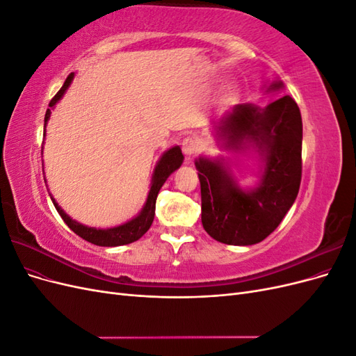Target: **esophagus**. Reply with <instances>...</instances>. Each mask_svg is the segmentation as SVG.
<instances>
[{
    "instance_id": "esophagus-1",
    "label": "esophagus",
    "mask_w": 356,
    "mask_h": 356,
    "mask_svg": "<svg viewBox=\"0 0 356 356\" xmlns=\"http://www.w3.org/2000/svg\"><path fill=\"white\" fill-rule=\"evenodd\" d=\"M181 148H182V153L186 156H193L197 152V143L193 138H186L184 141H182Z\"/></svg>"
}]
</instances>
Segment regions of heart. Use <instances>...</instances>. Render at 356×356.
I'll use <instances>...</instances> for the list:
<instances>
[{"label": "heart", "mask_w": 356, "mask_h": 356, "mask_svg": "<svg viewBox=\"0 0 356 356\" xmlns=\"http://www.w3.org/2000/svg\"><path fill=\"white\" fill-rule=\"evenodd\" d=\"M229 93H230V95H233V93H234V92H233V89H232V90H230V92H229Z\"/></svg>", "instance_id": "b5f03b06"}]
</instances>
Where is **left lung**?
<instances>
[{
	"instance_id": "left-lung-1",
	"label": "left lung",
	"mask_w": 356,
	"mask_h": 356,
	"mask_svg": "<svg viewBox=\"0 0 356 356\" xmlns=\"http://www.w3.org/2000/svg\"><path fill=\"white\" fill-rule=\"evenodd\" d=\"M266 93L284 90V83L264 84ZM221 149L254 152L260 160L257 186L243 188L222 156H200L202 224L221 243L248 246L264 241L293 207L301 181L303 123L298 105L282 96L266 106L236 105L212 123Z\"/></svg>"
}]
</instances>
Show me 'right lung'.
<instances>
[{
	"label": "right lung",
	"mask_w": 356,
	"mask_h": 356,
	"mask_svg": "<svg viewBox=\"0 0 356 356\" xmlns=\"http://www.w3.org/2000/svg\"><path fill=\"white\" fill-rule=\"evenodd\" d=\"M74 75H75L74 72H71L68 75V79L65 80V83H63L62 89L55 95V98H53L49 104L50 108H47L46 117H44V136H46V126H47V122L50 118L51 110L55 108V105L63 98V95H65V92L68 90V88L74 80ZM182 161H184V156H182L179 145H175V147L166 149V152L160 156V159L157 160V163L154 166L152 184H149L148 196H147V200L144 203L141 212H139L132 220H129L120 225H115V227L96 229V227H89V225H84L79 221L72 220L70 215L59 207L58 202L51 197V195H50V199H51L53 204H55V208L59 212L62 220L65 221V224L75 234H79L80 238H83L84 241H88V242H90L93 245H98V246L127 245V243H132V242L138 241L139 238H143V236L147 233V230L152 227L153 220H154L156 199H157L159 191H160L161 186L165 184V181L169 178V175L174 174V172L182 165Z\"/></svg>",
	"instance_id": "right-lung-1"
}]
</instances>
